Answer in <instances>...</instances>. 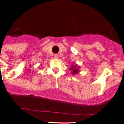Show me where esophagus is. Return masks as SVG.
I'll return each mask as SVG.
<instances>
[{
  "label": "esophagus",
  "mask_w": 124,
  "mask_h": 124,
  "mask_svg": "<svg viewBox=\"0 0 124 124\" xmlns=\"http://www.w3.org/2000/svg\"><path fill=\"white\" fill-rule=\"evenodd\" d=\"M58 57H59V55L58 54H54V58H56V59L58 58Z\"/></svg>",
  "instance_id": "esophagus-1"
}]
</instances>
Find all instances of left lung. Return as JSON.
I'll use <instances>...</instances> for the list:
<instances>
[{"mask_svg":"<svg viewBox=\"0 0 124 124\" xmlns=\"http://www.w3.org/2000/svg\"><path fill=\"white\" fill-rule=\"evenodd\" d=\"M79 67H76V65H73L70 68V70L71 71L72 74H76L79 73Z\"/></svg>","mask_w":124,"mask_h":124,"instance_id":"left-lung-1","label":"left lung"}]
</instances>
